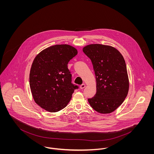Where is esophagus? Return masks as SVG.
<instances>
[{"instance_id": "1", "label": "esophagus", "mask_w": 154, "mask_h": 154, "mask_svg": "<svg viewBox=\"0 0 154 154\" xmlns=\"http://www.w3.org/2000/svg\"><path fill=\"white\" fill-rule=\"evenodd\" d=\"M85 84H82V85H80V88H81V89H83V88H85Z\"/></svg>"}]
</instances>
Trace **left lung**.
Segmentation results:
<instances>
[{
  "instance_id": "obj_1",
  "label": "left lung",
  "mask_w": 154,
  "mask_h": 154,
  "mask_svg": "<svg viewBox=\"0 0 154 154\" xmlns=\"http://www.w3.org/2000/svg\"><path fill=\"white\" fill-rule=\"evenodd\" d=\"M83 51L91 60L97 82L96 94L88 101L96 111L111 113L122 104L128 93L124 59L116 48L103 45H90Z\"/></svg>"
}]
</instances>
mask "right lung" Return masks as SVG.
Instances as JSON below:
<instances>
[{"instance_id":"obj_1","label":"right lung","mask_w":154,"mask_h":154,"mask_svg":"<svg viewBox=\"0 0 154 154\" xmlns=\"http://www.w3.org/2000/svg\"><path fill=\"white\" fill-rule=\"evenodd\" d=\"M77 54L76 48L68 45L47 48L37 55L30 72L29 83L35 103L50 112L67 106L74 90L67 64Z\"/></svg>"}]
</instances>
